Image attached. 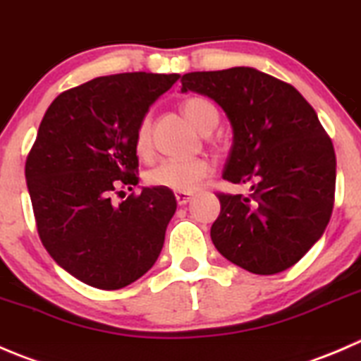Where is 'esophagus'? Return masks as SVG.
Segmentation results:
<instances>
[{
  "label": "esophagus",
  "mask_w": 361,
  "mask_h": 361,
  "mask_svg": "<svg viewBox=\"0 0 361 361\" xmlns=\"http://www.w3.org/2000/svg\"><path fill=\"white\" fill-rule=\"evenodd\" d=\"M176 200L179 205H185L188 202H191V195H188V192H176Z\"/></svg>",
  "instance_id": "34e87169"
}]
</instances>
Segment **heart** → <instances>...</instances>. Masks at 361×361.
I'll use <instances>...</instances> for the list:
<instances>
[{
  "label": "heart",
  "mask_w": 361,
  "mask_h": 361,
  "mask_svg": "<svg viewBox=\"0 0 361 361\" xmlns=\"http://www.w3.org/2000/svg\"><path fill=\"white\" fill-rule=\"evenodd\" d=\"M182 114L202 133H210L219 123V112L205 98L191 96L182 102ZM151 147V116H145L137 128V149L145 154ZM212 173V165L205 158L163 159L147 173V182L156 188H165L176 192H191L200 182Z\"/></svg>",
  "instance_id": "obj_1"
}]
</instances>
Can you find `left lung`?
Instances as JSON below:
<instances>
[{
    "label": "left lung",
    "mask_w": 361,
    "mask_h": 361,
    "mask_svg": "<svg viewBox=\"0 0 361 361\" xmlns=\"http://www.w3.org/2000/svg\"><path fill=\"white\" fill-rule=\"evenodd\" d=\"M182 92L212 98L233 145L223 179L251 195L219 192L210 228L217 251L247 272L272 276L300 262L323 235L335 200V151L312 106L291 84L235 66L182 75Z\"/></svg>",
    "instance_id": "left-lung-1"
}]
</instances>
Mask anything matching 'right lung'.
Returning <instances> with one entry per match:
<instances>
[{
  "label": "right lung",
  "instance_id": "right-lung-1",
  "mask_svg": "<svg viewBox=\"0 0 361 361\" xmlns=\"http://www.w3.org/2000/svg\"><path fill=\"white\" fill-rule=\"evenodd\" d=\"M180 75L117 73L61 92L26 159L38 235L61 269L98 290H121L156 263L176 214L170 189L138 184L137 128Z\"/></svg>",
  "mask_w": 361,
  "mask_h": 361
}]
</instances>
